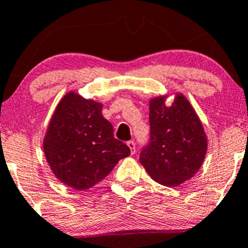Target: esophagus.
I'll return each instance as SVG.
<instances>
[{
	"label": "esophagus",
	"mask_w": 248,
	"mask_h": 248,
	"mask_svg": "<svg viewBox=\"0 0 248 248\" xmlns=\"http://www.w3.org/2000/svg\"><path fill=\"white\" fill-rule=\"evenodd\" d=\"M127 146H128V148L131 150V155H134L135 153V144L134 141H128L127 142Z\"/></svg>",
	"instance_id": "34e87169"
}]
</instances>
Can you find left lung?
Listing matches in <instances>:
<instances>
[{
    "label": "left lung",
    "instance_id": "obj_1",
    "mask_svg": "<svg viewBox=\"0 0 248 248\" xmlns=\"http://www.w3.org/2000/svg\"><path fill=\"white\" fill-rule=\"evenodd\" d=\"M150 100L151 139L140 163L151 178L165 186H178L197 173L204 161L208 139L194 107L182 93Z\"/></svg>",
    "mask_w": 248,
    "mask_h": 248
}]
</instances>
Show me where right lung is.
<instances>
[{"label":"right lung","instance_id":"add662e5","mask_svg":"<svg viewBox=\"0 0 248 248\" xmlns=\"http://www.w3.org/2000/svg\"><path fill=\"white\" fill-rule=\"evenodd\" d=\"M103 104L69 91L57 104L43 140L46 161L62 184L90 189L106 178L120 159L131 155L114 138L102 115Z\"/></svg>","mask_w":248,"mask_h":248}]
</instances>
